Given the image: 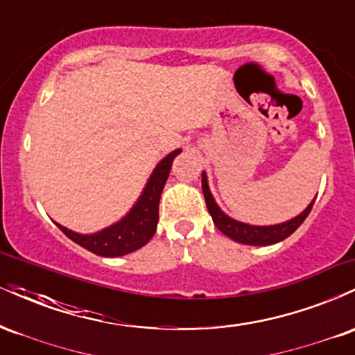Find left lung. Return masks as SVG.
I'll list each match as a JSON object with an SVG mask.
<instances>
[{
    "label": "left lung",
    "mask_w": 355,
    "mask_h": 355,
    "mask_svg": "<svg viewBox=\"0 0 355 355\" xmlns=\"http://www.w3.org/2000/svg\"><path fill=\"white\" fill-rule=\"evenodd\" d=\"M202 190L203 197H205L207 209L211 215L215 227L222 232L223 235L235 240V242L243 243V245H272V243L282 242L284 239H287L288 235H292L294 232L302 225V222L307 218V215L311 214L313 202L317 197H313V200L309 203L305 209L300 211L299 215H295L294 218L285 220L282 223H274V225H252V223L240 222V220L232 218L230 215H227L225 211L218 207V203L215 202L214 195H211L210 187H209V177L205 172H202Z\"/></svg>",
    "instance_id": "8db88e82"
}]
</instances>
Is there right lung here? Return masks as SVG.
Masks as SVG:
<instances>
[{"instance_id": "obj_1", "label": "right lung", "mask_w": 355, "mask_h": 355, "mask_svg": "<svg viewBox=\"0 0 355 355\" xmlns=\"http://www.w3.org/2000/svg\"><path fill=\"white\" fill-rule=\"evenodd\" d=\"M178 153H182L180 148L173 150L158 162L153 172L150 173L140 197L133 203L132 209L115 223L93 234H80L55 222L56 227L73 242L100 257H121L141 248L157 230L160 195Z\"/></svg>"}]
</instances>
